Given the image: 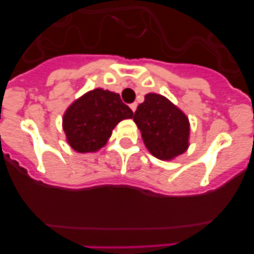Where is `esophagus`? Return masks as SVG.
Listing matches in <instances>:
<instances>
[{
    "label": "esophagus",
    "mask_w": 254,
    "mask_h": 254,
    "mask_svg": "<svg viewBox=\"0 0 254 254\" xmlns=\"http://www.w3.org/2000/svg\"><path fill=\"white\" fill-rule=\"evenodd\" d=\"M136 107H137L136 103H131V104H130V109H131L132 112L136 111Z\"/></svg>",
    "instance_id": "1"
}]
</instances>
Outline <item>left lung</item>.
<instances>
[{
	"instance_id": "1",
	"label": "left lung",
	"mask_w": 254,
	"mask_h": 254,
	"mask_svg": "<svg viewBox=\"0 0 254 254\" xmlns=\"http://www.w3.org/2000/svg\"><path fill=\"white\" fill-rule=\"evenodd\" d=\"M132 119L141 131L145 146L155 157L172 160L188 148V118L166 97L146 94Z\"/></svg>"
}]
</instances>
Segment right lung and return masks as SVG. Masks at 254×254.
I'll list each match as a JSON object with an SVG mask.
<instances>
[{"instance_id":"right-lung-1","label":"right lung","mask_w":254,"mask_h":254,"mask_svg":"<svg viewBox=\"0 0 254 254\" xmlns=\"http://www.w3.org/2000/svg\"><path fill=\"white\" fill-rule=\"evenodd\" d=\"M134 113L118 93L96 88L76 99L63 118L68 145L79 153L96 152L106 145L115 125Z\"/></svg>"}]
</instances>
